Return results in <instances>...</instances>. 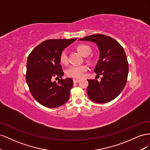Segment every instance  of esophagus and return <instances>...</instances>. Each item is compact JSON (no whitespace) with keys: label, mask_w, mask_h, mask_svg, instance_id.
Here are the masks:
<instances>
[{"label":"esophagus","mask_w":150,"mask_h":150,"mask_svg":"<svg viewBox=\"0 0 150 150\" xmlns=\"http://www.w3.org/2000/svg\"><path fill=\"white\" fill-rule=\"evenodd\" d=\"M79 79H73V82L74 83H78V82H79Z\"/></svg>","instance_id":"obj_1"}]
</instances>
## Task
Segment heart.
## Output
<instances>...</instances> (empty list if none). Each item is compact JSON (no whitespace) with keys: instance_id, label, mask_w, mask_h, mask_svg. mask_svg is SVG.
<instances>
[{"instance_id":"1","label":"heart","mask_w":150,"mask_h":150,"mask_svg":"<svg viewBox=\"0 0 150 150\" xmlns=\"http://www.w3.org/2000/svg\"><path fill=\"white\" fill-rule=\"evenodd\" d=\"M81 55L86 57L91 52V48L88 45L79 44L76 47ZM59 61L62 64L67 65L68 64V57L66 51H62L59 57ZM88 70V67L86 66H71L66 71L68 76L76 79L82 78L84 72Z\"/></svg>"}]
</instances>
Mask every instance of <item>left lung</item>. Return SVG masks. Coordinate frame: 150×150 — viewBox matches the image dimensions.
<instances>
[{
    "label": "left lung",
    "mask_w": 150,
    "mask_h": 150,
    "mask_svg": "<svg viewBox=\"0 0 150 150\" xmlns=\"http://www.w3.org/2000/svg\"><path fill=\"white\" fill-rule=\"evenodd\" d=\"M96 44L99 59L94 72L102 75L101 81L88 79L87 93L91 100L106 103L116 98L124 89L128 78L129 66L126 55L120 43L104 34H93L79 39Z\"/></svg>",
    "instance_id": "8db88e82"
}]
</instances>
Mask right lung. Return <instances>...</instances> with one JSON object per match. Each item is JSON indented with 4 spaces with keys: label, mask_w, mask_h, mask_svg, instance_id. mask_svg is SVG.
<instances>
[{
    "label": "right lung",
    "mask_w": 150,
    "mask_h": 150,
    "mask_svg": "<svg viewBox=\"0 0 150 150\" xmlns=\"http://www.w3.org/2000/svg\"><path fill=\"white\" fill-rule=\"evenodd\" d=\"M76 40H46L36 46L28 56L26 83L34 99L45 107L57 108L69 98L72 79H61L56 83L53 78H62L64 75L59 57L63 50Z\"/></svg>",
    "instance_id": "right-lung-1"
}]
</instances>
